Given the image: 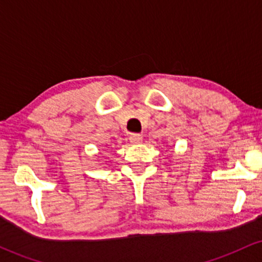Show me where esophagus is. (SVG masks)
Listing matches in <instances>:
<instances>
[{
  "mask_svg": "<svg viewBox=\"0 0 262 262\" xmlns=\"http://www.w3.org/2000/svg\"><path fill=\"white\" fill-rule=\"evenodd\" d=\"M129 141H130L132 144H139L143 141V137H141L140 134H132L130 137H129Z\"/></svg>",
  "mask_w": 262,
  "mask_h": 262,
  "instance_id": "obj_1",
  "label": "esophagus"
}]
</instances>
